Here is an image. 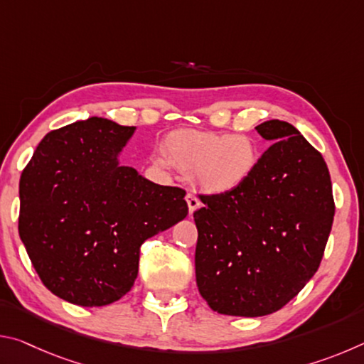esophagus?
Wrapping results in <instances>:
<instances>
[{"label":"esophagus","instance_id":"34e87169","mask_svg":"<svg viewBox=\"0 0 364 364\" xmlns=\"http://www.w3.org/2000/svg\"><path fill=\"white\" fill-rule=\"evenodd\" d=\"M186 202H188V207H189V215H193L197 210V208L200 207L199 197H197L194 193H188L186 194Z\"/></svg>","mask_w":364,"mask_h":364}]
</instances>
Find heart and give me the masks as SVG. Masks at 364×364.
Listing matches in <instances>:
<instances>
[{"instance_id": "b5f03b06", "label": "heart", "mask_w": 364, "mask_h": 364, "mask_svg": "<svg viewBox=\"0 0 364 364\" xmlns=\"http://www.w3.org/2000/svg\"><path fill=\"white\" fill-rule=\"evenodd\" d=\"M167 157L178 168L196 175L199 186L226 194L249 180L257 167V147L244 134L178 130L165 141Z\"/></svg>"}]
</instances>
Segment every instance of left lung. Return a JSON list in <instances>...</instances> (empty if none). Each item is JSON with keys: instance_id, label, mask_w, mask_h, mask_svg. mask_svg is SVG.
<instances>
[{"instance_id": "left-lung-1", "label": "left lung", "mask_w": 364, "mask_h": 364, "mask_svg": "<svg viewBox=\"0 0 364 364\" xmlns=\"http://www.w3.org/2000/svg\"><path fill=\"white\" fill-rule=\"evenodd\" d=\"M271 141L242 186L199 194L196 281L213 311L264 316L289 304L321 263L334 221L328 165L297 128L268 120Z\"/></svg>"}]
</instances>
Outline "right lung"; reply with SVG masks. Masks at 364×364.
Instances as JSON below:
<instances>
[{
  "instance_id": "add662e5",
  "label": "right lung",
  "mask_w": 364,
  "mask_h": 364,
  "mask_svg": "<svg viewBox=\"0 0 364 364\" xmlns=\"http://www.w3.org/2000/svg\"><path fill=\"white\" fill-rule=\"evenodd\" d=\"M133 132L100 117L70 123L41 139L21 175L19 236L43 284L70 304L119 300L141 244L188 215L186 191L119 165Z\"/></svg>"
}]
</instances>
